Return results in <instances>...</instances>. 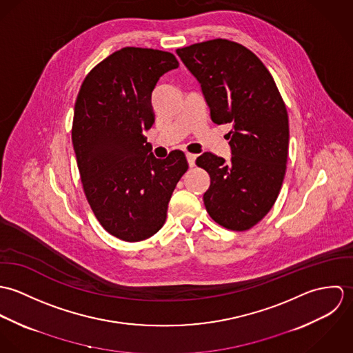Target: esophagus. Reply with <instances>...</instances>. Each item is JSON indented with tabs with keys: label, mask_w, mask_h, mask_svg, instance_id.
I'll list each match as a JSON object with an SVG mask.
<instances>
[{
	"label": "esophagus",
	"mask_w": 353,
	"mask_h": 353,
	"mask_svg": "<svg viewBox=\"0 0 353 353\" xmlns=\"http://www.w3.org/2000/svg\"><path fill=\"white\" fill-rule=\"evenodd\" d=\"M196 157H197V154H194V153H186V159H188V163L190 167H194Z\"/></svg>",
	"instance_id": "1"
}]
</instances>
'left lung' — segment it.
Segmentation results:
<instances>
[{
  "label": "left lung",
  "instance_id": "left-lung-1",
  "mask_svg": "<svg viewBox=\"0 0 353 353\" xmlns=\"http://www.w3.org/2000/svg\"><path fill=\"white\" fill-rule=\"evenodd\" d=\"M176 54L200 81L212 121L232 126L227 134L231 161L210 152L196 160L210 176L206 212L227 230L248 231L272 209L284 181L290 143L285 103L262 61L241 43L213 39Z\"/></svg>",
  "mask_w": 353,
  "mask_h": 353
}]
</instances>
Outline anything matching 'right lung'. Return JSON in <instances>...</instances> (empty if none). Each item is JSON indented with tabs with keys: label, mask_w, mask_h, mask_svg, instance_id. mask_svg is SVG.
I'll list each match as a JSON object with an SVG mask.
<instances>
[{
	"label": "right lung",
	"mask_w": 353,
	"mask_h": 353,
	"mask_svg": "<svg viewBox=\"0 0 353 353\" xmlns=\"http://www.w3.org/2000/svg\"><path fill=\"white\" fill-rule=\"evenodd\" d=\"M178 66L168 51L123 48L87 74L74 103L72 143L87 201L101 227L125 242L145 241L163 227L189 168L178 150L156 159L144 136L154 122L156 83Z\"/></svg>",
	"instance_id": "1"
}]
</instances>
